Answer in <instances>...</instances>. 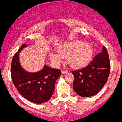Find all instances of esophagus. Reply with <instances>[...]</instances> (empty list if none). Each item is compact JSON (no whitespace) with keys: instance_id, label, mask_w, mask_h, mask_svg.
Listing matches in <instances>:
<instances>
[{"instance_id":"34e87169","label":"esophagus","mask_w":122,"mask_h":122,"mask_svg":"<svg viewBox=\"0 0 122 122\" xmlns=\"http://www.w3.org/2000/svg\"><path fill=\"white\" fill-rule=\"evenodd\" d=\"M68 72V71H67V70H62L61 71V73H62V74H66V73H67Z\"/></svg>"}]
</instances>
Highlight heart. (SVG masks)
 <instances>
[{"label": "heart", "instance_id": "b5f03b06", "mask_svg": "<svg viewBox=\"0 0 122 122\" xmlns=\"http://www.w3.org/2000/svg\"><path fill=\"white\" fill-rule=\"evenodd\" d=\"M57 54L49 53V58L59 64L61 58H67V62L74 68H81L88 65L93 55V48L91 44L81 41L74 40L63 43L57 48Z\"/></svg>", "mask_w": 122, "mask_h": 122}]
</instances>
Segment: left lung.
I'll list each match as a JSON object with an SVG mask.
<instances>
[{
    "instance_id": "1",
    "label": "left lung",
    "mask_w": 122,
    "mask_h": 122,
    "mask_svg": "<svg viewBox=\"0 0 122 122\" xmlns=\"http://www.w3.org/2000/svg\"><path fill=\"white\" fill-rule=\"evenodd\" d=\"M110 71L109 54L106 48L103 46L101 52L98 54L86 67L73 71V90L82 97L96 95L107 82Z\"/></svg>"
}]
</instances>
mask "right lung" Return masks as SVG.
Segmentation results:
<instances>
[{"label": "right lung", "instance_id": "add662e5", "mask_svg": "<svg viewBox=\"0 0 122 122\" xmlns=\"http://www.w3.org/2000/svg\"><path fill=\"white\" fill-rule=\"evenodd\" d=\"M24 43L13 55L11 63V77L18 92L25 98L35 103L47 102L53 94L55 82L61 76V71L45 65L37 72H28L22 68L19 53L26 47Z\"/></svg>", "mask_w": 122, "mask_h": 122}]
</instances>
